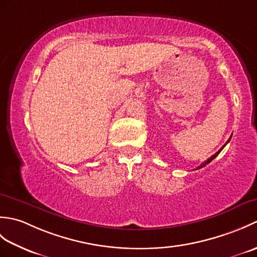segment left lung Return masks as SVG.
Here are the masks:
<instances>
[{
  "instance_id": "left-lung-1",
  "label": "left lung",
  "mask_w": 257,
  "mask_h": 257,
  "mask_svg": "<svg viewBox=\"0 0 257 257\" xmlns=\"http://www.w3.org/2000/svg\"><path fill=\"white\" fill-rule=\"evenodd\" d=\"M231 137H232V136H231ZM230 139H231V138H230ZM230 139H228V140H227V143H228V141H230ZM227 143H226V144H227ZM226 144H225L224 146H223V147H222V148H221V149H220L219 151H217V152H216V154H214V155H213V156H212L211 158H209V159H207L206 161H204L203 163H202V165H201L200 167H198V168H196V169H201V168H203V167H205V166L207 165V163H210V162H211V161H212L213 159H214V158H215V157H216L217 155H219V154H220V152L222 151V149H223V148H224V147L226 146Z\"/></svg>"
}]
</instances>
